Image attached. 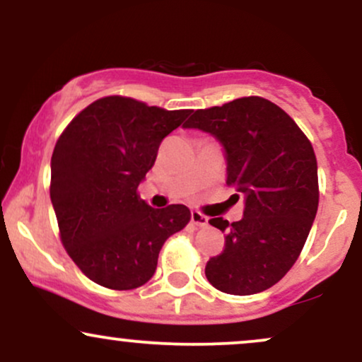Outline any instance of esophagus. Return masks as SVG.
Listing matches in <instances>:
<instances>
[{"instance_id":"esophagus-1","label":"esophagus","mask_w":362,"mask_h":362,"mask_svg":"<svg viewBox=\"0 0 362 362\" xmlns=\"http://www.w3.org/2000/svg\"><path fill=\"white\" fill-rule=\"evenodd\" d=\"M190 221H192L195 226H199V228L207 226V218L204 214L199 213V211H192V213H190Z\"/></svg>"}]
</instances>
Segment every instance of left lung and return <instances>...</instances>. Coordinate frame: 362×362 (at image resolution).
<instances>
[{"mask_svg":"<svg viewBox=\"0 0 362 362\" xmlns=\"http://www.w3.org/2000/svg\"><path fill=\"white\" fill-rule=\"evenodd\" d=\"M184 127L223 144L226 184L245 199L240 221L209 219L226 236L223 252L207 262V281L236 296L272 288L298 260L317 216L313 146L281 107L262 97L195 110Z\"/></svg>","mask_w":362,"mask_h":362,"instance_id":"1","label":"left lung"}]
</instances>
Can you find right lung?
Listing matches in <instances>:
<instances>
[{"label":"right lung","instance_id":"obj_1","mask_svg":"<svg viewBox=\"0 0 362 362\" xmlns=\"http://www.w3.org/2000/svg\"><path fill=\"white\" fill-rule=\"evenodd\" d=\"M190 110H165L120 95L74 117L51 158V201L61 242L80 271L103 288L136 289L156 271L168 236L184 230V204L155 209L138 187L158 148Z\"/></svg>","mask_w":362,"mask_h":362}]
</instances>
